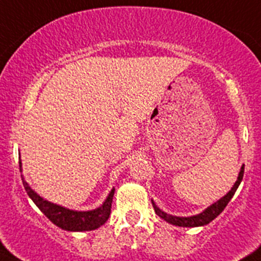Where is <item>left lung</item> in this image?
Returning a JSON list of instances; mask_svg holds the SVG:
<instances>
[{
	"label": "left lung",
	"instance_id": "obj_1",
	"mask_svg": "<svg viewBox=\"0 0 261 261\" xmlns=\"http://www.w3.org/2000/svg\"><path fill=\"white\" fill-rule=\"evenodd\" d=\"M243 172H245V165L241 167V171L240 175H238V179L236 181V184L233 186V188L230 189L229 193H226V196H224L223 198L219 199L218 202H215L214 204H211L210 207H207L203 213L198 214V215H194V216H189V218H179V216H172L169 215V214L164 213L162 210L155 206L154 202L152 201L153 204V208H154L155 214H157L160 218H162L164 220H166L167 223L172 224V225H177V226H201V225H206L208 224L210 221H213L214 219L216 218L218 215H220L223 213L224 208L226 207V204L229 203V201L232 199V197L234 196L236 191H237L238 186L241 184L242 181V177H243Z\"/></svg>",
	"mask_w": 261,
	"mask_h": 261
}]
</instances>
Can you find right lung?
I'll use <instances>...</instances> for the list:
<instances>
[{
    "label": "right lung",
    "instance_id": "right-lung-1",
    "mask_svg": "<svg viewBox=\"0 0 261 261\" xmlns=\"http://www.w3.org/2000/svg\"><path fill=\"white\" fill-rule=\"evenodd\" d=\"M19 167L21 171V162H19ZM23 186L25 188L27 193L31 197L32 201L35 202L36 206L42 211L48 218V220L53 221L54 224L64 230H70V232H84V230H94L99 226L103 225L108 220L111 215L112 202H113L114 189H112L108 198L106 199L100 207L92 211H73L68 208L54 204L46 199L41 198L35 191H32L28 182L21 177Z\"/></svg>",
    "mask_w": 261,
    "mask_h": 261
}]
</instances>
